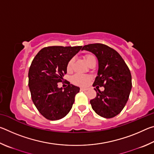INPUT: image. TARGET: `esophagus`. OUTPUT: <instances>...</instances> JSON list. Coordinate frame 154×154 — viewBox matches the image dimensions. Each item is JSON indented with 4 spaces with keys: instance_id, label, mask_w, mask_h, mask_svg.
<instances>
[{
    "instance_id": "1",
    "label": "esophagus",
    "mask_w": 154,
    "mask_h": 154,
    "mask_svg": "<svg viewBox=\"0 0 154 154\" xmlns=\"http://www.w3.org/2000/svg\"><path fill=\"white\" fill-rule=\"evenodd\" d=\"M80 90H81V91H87L88 90L87 88H81Z\"/></svg>"
}]
</instances>
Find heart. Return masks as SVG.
<instances>
[{
    "label": "heart",
    "mask_w": 154,
    "mask_h": 154,
    "mask_svg": "<svg viewBox=\"0 0 154 154\" xmlns=\"http://www.w3.org/2000/svg\"><path fill=\"white\" fill-rule=\"evenodd\" d=\"M94 58L92 55H86L85 56V60L88 64L90 62L91 60ZM73 64H74V60L71 59L69 61L67 64L66 69L69 72H71L72 71V68H73ZM91 78L90 77L88 76V75H75L72 78V81L75 84L81 85V86H83V85H87L88 83L90 82Z\"/></svg>",
    "instance_id": "b5f03b06"
}]
</instances>
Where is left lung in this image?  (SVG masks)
I'll list each match as a JSON object with an SVG mask.
<instances>
[{
    "label": "left lung",
    "instance_id": "obj_1",
    "mask_svg": "<svg viewBox=\"0 0 154 154\" xmlns=\"http://www.w3.org/2000/svg\"><path fill=\"white\" fill-rule=\"evenodd\" d=\"M82 50L91 52L98 59V75L93 86L105 88L100 92L96 87L98 92L90 100L92 108L103 118H113L124 109L132 89V76L128 67L118 52L104 44H89L83 46Z\"/></svg>",
    "mask_w": 154,
    "mask_h": 154
}]
</instances>
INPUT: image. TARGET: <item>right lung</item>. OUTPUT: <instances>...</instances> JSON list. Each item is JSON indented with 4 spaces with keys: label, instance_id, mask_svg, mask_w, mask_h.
<instances>
[{
    "label": "right lung",
    "instance_id": "add662e5",
    "mask_svg": "<svg viewBox=\"0 0 154 154\" xmlns=\"http://www.w3.org/2000/svg\"><path fill=\"white\" fill-rule=\"evenodd\" d=\"M82 46H51L41 49L31 63L28 86L33 103L39 113L49 120H58L69 113L80 88L68 82L58 88L66 73L67 64Z\"/></svg>",
    "mask_w": 154,
    "mask_h": 154
}]
</instances>
